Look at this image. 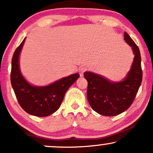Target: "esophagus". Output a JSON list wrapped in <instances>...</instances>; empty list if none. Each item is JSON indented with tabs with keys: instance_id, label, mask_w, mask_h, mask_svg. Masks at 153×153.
I'll list each match as a JSON object with an SVG mask.
<instances>
[{
	"instance_id": "esophagus-1",
	"label": "esophagus",
	"mask_w": 153,
	"mask_h": 153,
	"mask_svg": "<svg viewBox=\"0 0 153 153\" xmlns=\"http://www.w3.org/2000/svg\"><path fill=\"white\" fill-rule=\"evenodd\" d=\"M87 71V68L85 67H83V66H81L78 69V72L80 73V77H82L83 76V73H84L85 71Z\"/></svg>"
}]
</instances>
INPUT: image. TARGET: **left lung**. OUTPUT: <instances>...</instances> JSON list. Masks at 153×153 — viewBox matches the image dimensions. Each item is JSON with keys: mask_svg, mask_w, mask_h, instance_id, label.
Returning a JSON list of instances; mask_svg holds the SVG:
<instances>
[{"mask_svg": "<svg viewBox=\"0 0 153 153\" xmlns=\"http://www.w3.org/2000/svg\"><path fill=\"white\" fill-rule=\"evenodd\" d=\"M124 40L132 48L134 59L130 71L123 80L113 82L97 73H84L88 82L87 96L89 104L94 111L106 117L117 116L128 109L142 82L140 50L126 32Z\"/></svg>", "mask_w": 153, "mask_h": 153, "instance_id": "8db88e82", "label": "left lung"}]
</instances>
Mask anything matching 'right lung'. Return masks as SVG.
Returning a JSON list of instances; mask_svg holds the SVG:
<instances>
[{
  "instance_id": "right-lung-1",
  "label": "right lung",
  "mask_w": 153,
  "mask_h": 153,
  "mask_svg": "<svg viewBox=\"0 0 153 153\" xmlns=\"http://www.w3.org/2000/svg\"><path fill=\"white\" fill-rule=\"evenodd\" d=\"M25 39L13 54L10 75L11 85L17 101L27 113L36 117H47L59 109L66 91L77 80L80 75L78 73L72 74L49 85H31L21 73L19 62Z\"/></svg>"
}]
</instances>
